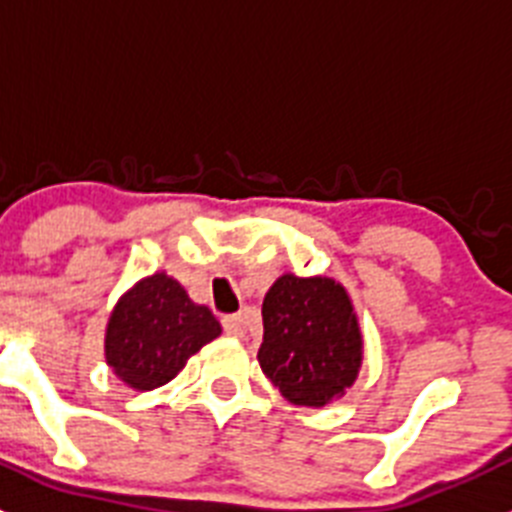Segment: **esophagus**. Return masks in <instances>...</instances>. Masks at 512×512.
I'll use <instances>...</instances> for the list:
<instances>
[{
  "label": "esophagus",
  "mask_w": 512,
  "mask_h": 512,
  "mask_svg": "<svg viewBox=\"0 0 512 512\" xmlns=\"http://www.w3.org/2000/svg\"><path fill=\"white\" fill-rule=\"evenodd\" d=\"M243 325H246V318H243V315H225L223 318L225 333L233 338H243Z\"/></svg>",
  "instance_id": "esophagus-1"
}]
</instances>
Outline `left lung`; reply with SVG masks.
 Here are the masks:
<instances>
[{
	"mask_svg": "<svg viewBox=\"0 0 512 512\" xmlns=\"http://www.w3.org/2000/svg\"><path fill=\"white\" fill-rule=\"evenodd\" d=\"M261 315V372L284 400L300 408H325L354 387L364 361V336L341 282L287 271L266 292Z\"/></svg>",
	"mask_w": 512,
	"mask_h": 512,
	"instance_id": "left-lung-1",
	"label": "left lung"
}]
</instances>
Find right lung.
<instances>
[{
  "label": "right lung",
  "instance_id": "right-lung-1",
  "mask_svg": "<svg viewBox=\"0 0 512 512\" xmlns=\"http://www.w3.org/2000/svg\"><path fill=\"white\" fill-rule=\"evenodd\" d=\"M223 333L210 307L189 300L187 289L156 271L112 307L104 330V361L135 392L171 382L205 343Z\"/></svg>",
  "mask_w": 512,
  "mask_h": 512
}]
</instances>
